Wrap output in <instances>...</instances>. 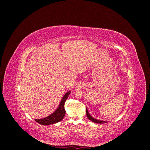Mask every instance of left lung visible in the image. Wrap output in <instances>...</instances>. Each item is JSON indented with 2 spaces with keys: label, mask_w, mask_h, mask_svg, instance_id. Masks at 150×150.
I'll return each mask as SVG.
<instances>
[{
  "label": "left lung",
  "mask_w": 150,
  "mask_h": 150,
  "mask_svg": "<svg viewBox=\"0 0 150 150\" xmlns=\"http://www.w3.org/2000/svg\"><path fill=\"white\" fill-rule=\"evenodd\" d=\"M86 115H87L88 116V118L89 119V120H91L92 122H94V123H107L106 121H103V120H97L96 119H94V118L93 117H92L89 112H88V109L86 108Z\"/></svg>",
  "instance_id": "left-lung-1"
}]
</instances>
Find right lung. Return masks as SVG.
Returning a JSON list of instances; mask_svg holds the SVG:
<instances>
[{
  "label": "right lung",
  "instance_id": "1",
  "mask_svg": "<svg viewBox=\"0 0 150 150\" xmlns=\"http://www.w3.org/2000/svg\"><path fill=\"white\" fill-rule=\"evenodd\" d=\"M70 93V91L66 93L64 97L61 99L59 105L58 109L53 114L44 119H35V120L38 123L42 125H49L54 123H57L63 119L66 114V111L64 109V103Z\"/></svg>",
  "mask_w": 150,
  "mask_h": 150
}]
</instances>
